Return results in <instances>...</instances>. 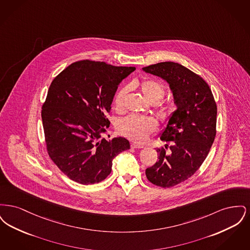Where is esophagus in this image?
<instances>
[{
    "label": "esophagus",
    "instance_id": "34e87169",
    "mask_svg": "<svg viewBox=\"0 0 250 250\" xmlns=\"http://www.w3.org/2000/svg\"><path fill=\"white\" fill-rule=\"evenodd\" d=\"M131 148H133V149H143L144 148V146L143 145H141V144H138V143H131Z\"/></svg>",
    "mask_w": 250,
    "mask_h": 250
}]
</instances>
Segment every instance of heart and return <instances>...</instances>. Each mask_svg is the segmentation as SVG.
<instances>
[{
  "instance_id": "heart-1",
  "label": "heart",
  "mask_w": 250,
  "mask_h": 250,
  "mask_svg": "<svg viewBox=\"0 0 250 250\" xmlns=\"http://www.w3.org/2000/svg\"><path fill=\"white\" fill-rule=\"evenodd\" d=\"M141 90L144 96L153 104L158 103L165 95V87L158 81L146 80L141 83ZM129 93V87L121 88L114 97V107L118 111H123L125 107V99ZM173 109L171 103L167 104L164 111L169 115ZM117 129L120 134L132 141L143 143L149 136L157 129L155 120L138 115H129L120 120L117 124Z\"/></svg>"
}]
</instances>
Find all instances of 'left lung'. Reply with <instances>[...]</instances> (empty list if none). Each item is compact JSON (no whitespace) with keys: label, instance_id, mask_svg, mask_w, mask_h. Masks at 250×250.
Returning <instances> with one entry per match:
<instances>
[{"label":"left lung","instance_id":"obj_1","mask_svg":"<svg viewBox=\"0 0 250 250\" xmlns=\"http://www.w3.org/2000/svg\"><path fill=\"white\" fill-rule=\"evenodd\" d=\"M143 70L169 84L177 106L160 136L169 145L156 149L158 161L145 170L153 185L172 188L191 177L205 160L216 134L217 107L207 83L178 62H162Z\"/></svg>","mask_w":250,"mask_h":250}]
</instances>
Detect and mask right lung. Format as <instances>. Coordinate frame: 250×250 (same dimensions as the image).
Masks as SVG:
<instances>
[{
  "mask_svg": "<svg viewBox=\"0 0 250 250\" xmlns=\"http://www.w3.org/2000/svg\"><path fill=\"white\" fill-rule=\"evenodd\" d=\"M136 68L83 60L60 73L42 106L47 152L67 177L82 185L107 178L112 160L130 149L125 138L100 139L118 85Z\"/></svg>",
  "mask_w": 250,
  "mask_h": 250,
  "instance_id": "right-lung-1",
  "label": "right lung"
}]
</instances>
